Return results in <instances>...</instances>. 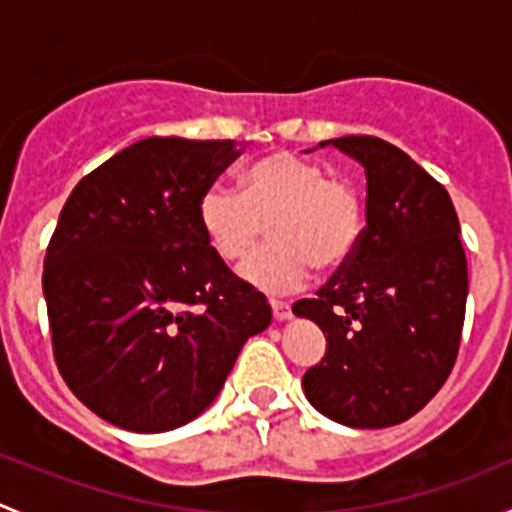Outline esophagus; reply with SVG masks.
<instances>
[{"label":"esophagus","instance_id":"34e87169","mask_svg":"<svg viewBox=\"0 0 512 512\" xmlns=\"http://www.w3.org/2000/svg\"><path fill=\"white\" fill-rule=\"evenodd\" d=\"M270 307H272V317H275L277 322H287V319H292V307H289L287 302L270 299Z\"/></svg>","mask_w":512,"mask_h":512}]
</instances>
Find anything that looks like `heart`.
Instances as JSON below:
<instances>
[{
  "mask_svg": "<svg viewBox=\"0 0 512 512\" xmlns=\"http://www.w3.org/2000/svg\"><path fill=\"white\" fill-rule=\"evenodd\" d=\"M198 220L210 250L235 265L257 242L265 225V250L242 265L250 287L287 294L304 287L314 265L334 272L352 260L364 232V203L349 180L297 153L277 151L242 173V190L215 183L198 200Z\"/></svg>",
  "mask_w": 512,
  "mask_h": 512,
  "instance_id": "1",
  "label": "heart"
}]
</instances>
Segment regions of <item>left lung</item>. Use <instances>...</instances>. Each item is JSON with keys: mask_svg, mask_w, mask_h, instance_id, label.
I'll return each instance as SVG.
<instances>
[{"mask_svg": "<svg viewBox=\"0 0 512 512\" xmlns=\"http://www.w3.org/2000/svg\"><path fill=\"white\" fill-rule=\"evenodd\" d=\"M364 165L366 227L352 260L292 312L317 324L327 352L307 369L309 404L352 428L406 421L438 394L461 344L468 265L451 195L401 148L342 136Z\"/></svg>", "mask_w": 512, "mask_h": 512, "instance_id": "obj_1", "label": "left lung"}]
</instances>
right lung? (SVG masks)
I'll list each match as a JSON object with an SVG mask.
<instances>
[{
    "mask_svg": "<svg viewBox=\"0 0 512 512\" xmlns=\"http://www.w3.org/2000/svg\"><path fill=\"white\" fill-rule=\"evenodd\" d=\"M235 141L143 138L79 180L44 257L54 359L103 421L163 433L203 414L242 344L270 327L265 294L205 242L198 200Z\"/></svg>",
    "mask_w": 512,
    "mask_h": 512,
    "instance_id": "add662e5",
    "label": "right lung"
}]
</instances>
